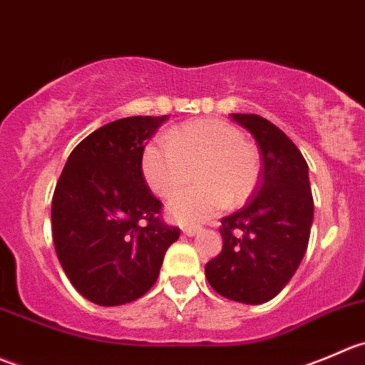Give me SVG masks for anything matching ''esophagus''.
<instances>
[{"label": "esophagus", "instance_id": "34e87169", "mask_svg": "<svg viewBox=\"0 0 365 365\" xmlns=\"http://www.w3.org/2000/svg\"><path fill=\"white\" fill-rule=\"evenodd\" d=\"M198 232V227H182L184 236H195Z\"/></svg>", "mask_w": 365, "mask_h": 365}]
</instances>
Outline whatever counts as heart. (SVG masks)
Segmentation results:
<instances>
[{
  "instance_id": "heart-1",
  "label": "heart",
  "mask_w": 365,
  "mask_h": 365,
  "mask_svg": "<svg viewBox=\"0 0 365 365\" xmlns=\"http://www.w3.org/2000/svg\"><path fill=\"white\" fill-rule=\"evenodd\" d=\"M142 175L161 198L174 197L191 181L200 186L178 195L168 212L178 222H200L223 207H240L261 178L259 150L243 131L222 118L184 122L167 140H153L142 153Z\"/></svg>"
}]
</instances>
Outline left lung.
Returning <instances> with one entry per match:
<instances>
[{"label": "left lung", "mask_w": 365, "mask_h": 365, "mask_svg": "<svg viewBox=\"0 0 365 365\" xmlns=\"http://www.w3.org/2000/svg\"><path fill=\"white\" fill-rule=\"evenodd\" d=\"M261 147L262 170L247 205L222 218L223 248L205 277L223 298L259 305L286 287L304 259L314 218L309 167L275 124L254 113H232Z\"/></svg>", "instance_id": "8db88e82"}]
</instances>
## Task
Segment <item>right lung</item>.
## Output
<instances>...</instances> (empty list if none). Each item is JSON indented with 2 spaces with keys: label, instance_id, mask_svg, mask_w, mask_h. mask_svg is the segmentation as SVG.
Segmentation results:
<instances>
[{
  "label": "right lung",
  "instance_id": "1",
  "mask_svg": "<svg viewBox=\"0 0 365 365\" xmlns=\"http://www.w3.org/2000/svg\"><path fill=\"white\" fill-rule=\"evenodd\" d=\"M168 118L128 117L74 147L53 193V241L65 275L92 304L115 307L156 284L181 232L161 222L142 175L145 140Z\"/></svg>",
  "mask_w": 365,
  "mask_h": 365
}]
</instances>
